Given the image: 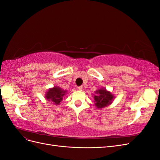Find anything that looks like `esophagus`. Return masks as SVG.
I'll return each mask as SVG.
<instances>
[{
    "instance_id": "esophagus-1",
    "label": "esophagus",
    "mask_w": 160,
    "mask_h": 160,
    "mask_svg": "<svg viewBox=\"0 0 160 160\" xmlns=\"http://www.w3.org/2000/svg\"><path fill=\"white\" fill-rule=\"evenodd\" d=\"M77 89H78V90H79V91H81L82 89H83V86L77 87Z\"/></svg>"
}]
</instances>
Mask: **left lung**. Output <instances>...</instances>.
I'll return each mask as SVG.
<instances>
[{
    "label": "left lung",
    "instance_id": "obj_1",
    "mask_svg": "<svg viewBox=\"0 0 160 160\" xmlns=\"http://www.w3.org/2000/svg\"><path fill=\"white\" fill-rule=\"evenodd\" d=\"M94 95V102L97 108L101 109L109 105L111 103L114 95L111 94V92L106 90V89H100L95 91Z\"/></svg>",
    "mask_w": 160,
    "mask_h": 160
}]
</instances>
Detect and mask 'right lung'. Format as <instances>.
<instances>
[{
  "label": "right lung",
  "mask_w": 160,
  "mask_h": 160,
  "mask_svg": "<svg viewBox=\"0 0 160 160\" xmlns=\"http://www.w3.org/2000/svg\"><path fill=\"white\" fill-rule=\"evenodd\" d=\"M66 92L67 91L61 89L59 87H54L47 91L45 94V98L47 100L51 101L55 105H59Z\"/></svg>",
  "instance_id": "obj_1"
}]
</instances>
